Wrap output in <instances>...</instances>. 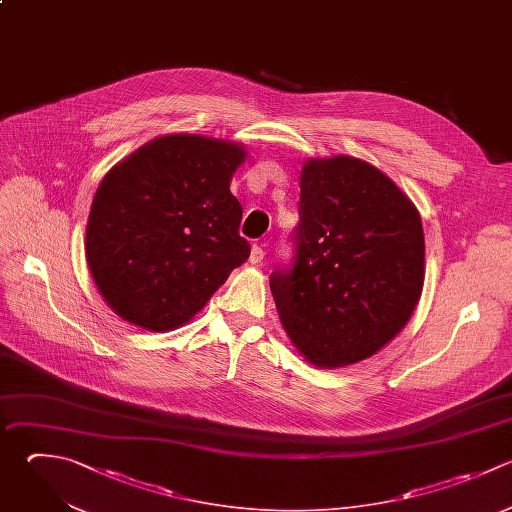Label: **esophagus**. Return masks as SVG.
<instances>
[{
  "label": "esophagus",
  "instance_id": "1",
  "mask_svg": "<svg viewBox=\"0 0 512 512\" xmlns=\"http://www.w3.org/2000/svg\"><path fill=\"white\" fill-rule=\"evenodd\" d=\"M262 260H264V250L258 244H254L252 250H250V262L252 264H260Z\"/></svg>",
  "mask_w": 512,
  "mask_h": 512
}]
</instances>
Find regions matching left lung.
Returning a JSON list of instances; mask_svg holds the SVG:
<instances>
[{"instance_id":"1","label":"left lung","mask_w":512,"mask_h":512,"mask_svg":"<svg viewBox=\"0 0 512 512\" xmlns=\"http://www.w3.org/2000/svg\"><path fill=\"white\" fill-rule=\"evenodd\" d=\"M298 210L294 268L270 276L284 330L318 368L374 356L422 294L416 206L376 166L340 154L304 162Z\"/></svg>"}]
</instances>
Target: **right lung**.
Here are the masks:
<instances>
[{"label": "right lung", "mask_w": 512, "mask_h": 512, "mask_svg": "<svg viewBox=\"0 0 512 512\" xmlns=\"http://www.w3.org/2000/svg\"><path fill=\"white\" fill-rule=\"evenodd\" d=\"M238 142L198 134L150 140L100 182L86 228L98 292L126 322L166 332L190 322L250 256L230 192Z\"/></svg>", "instance_id": "obj_1"}]
</instances>
